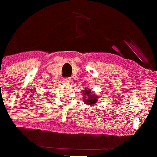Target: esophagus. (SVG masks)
<instances>
[{
	"label": "esophagus",
	"instance_id": "34e87169",
	"mask_svg": "<svg viewBox=\"0 0 157 157\" xmlns=\"http://www.w3.org/2000/svg\"><path fill=\"white\" fill-rule=\"evenodd\" d=\"M64 82H65V83H70V82L71 81V77H66V78H64Z\"/></svg>",
	"mask_w": 157,
	"mask_h": 157
}]
</instances>
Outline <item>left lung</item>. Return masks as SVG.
<instances>
[{"instance_id":"left-lung-1","label":"left lung","mask_w":157,"mask_h":157,"mask_svg":"<svg viewBox=\"0 0 157 157\" xmlns=\"http://www.w3.org/2000/svg\"><path fill=\"white\" fill-rule=\"evenodd\" d=\"M83 99H84V102L86 105H94L97 102L98 97L97 95L93 93L92 90H89V89H83Z\"/></svg>"}]
</instances>
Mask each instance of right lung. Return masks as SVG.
Here are the masks:
<instances>
[{"mask_svg": "<svg viewBox=\"0 0 157 157\" xmlns=\"http://www.w3.org/2000/svg\"><path fill=\"white\" fill-rule=\"evenodd\" d=\"M46 95H48V93H46Z\"/></svg>", "mask_w": 157, "mask_h": 157, "instance_id": "obj_1", "label": "right lung"}]
</instances>
